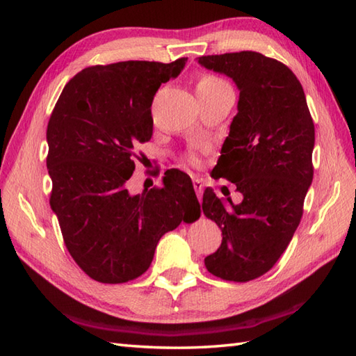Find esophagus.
<instances>
[{
	"instance_id": "esophagus-1",
	"label": "esophagus",
	"mask_w": 356,
	"mask_h": 356,
	"mask_svg": "<svg viewBox=\"0 0 356 356\" xmlns=\"http://www.w3.org/2000/svg\"><path fill=\"white\" fill-rule=\"evenodd\" d=\"M193 184H194V190L199 195V200H202V193H203V180L200 177H194L193 179Z\"/></svg>"
}]
</instances>
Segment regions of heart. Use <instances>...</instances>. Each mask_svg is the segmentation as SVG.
<instances>
[{"label":"heart","mask_w":356,"mask_h":356,"mask_svg":"<svg viewBox=\"0 0 356 356\" xmlns=\"http://www.w3.org/2000/svg\"><path fill=\"white\" fill-rule=\"evenodd\" d=\"M220 88H229V86L226 84L223 79H220L218 76H214V74H203V76H200V79L197 81V86H195L197 93H209V92H214V90H220ZM185 159H186V162L193 166L200 165L199 154L193 149L188 151Z\"/></svg>","instance_id":"b5f03b06"}]
</instances>
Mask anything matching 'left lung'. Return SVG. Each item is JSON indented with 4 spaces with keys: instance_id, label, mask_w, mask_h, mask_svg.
I'll return each instance as SVG.
<instances>
[{
    "instance_id": "1",
    "label": "left lung",
    "mask_w": 356,
    "mask_h": 356,
    "mask_svg": "<svg viewBox=\"0 0 356 356\" xmlns=\"http://www.w3.org/2000/svg\"><path fill=\"white\" fill-rule=\"evenodd\" d=\"M199 64L240 90L214 171L243 195L234 205L211 188L203 193V214L222 229V245L205 266L222 280L251 282L278 261L300 225L314 179V120L300 81L277 59L236 51L200 56Z\"/></svg>"
}]
</instances>
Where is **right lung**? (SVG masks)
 <instances>
[{"mask_svg": "<svg viewBox=\"0 0 356 356\" xmlns=\"http://www.w3.org/2000/svg\"><path fill=\"white\" fill-rule=\"evenodd\" d=\"M186 59L87 67L67 82L51 111L50 207L73 260L99 283L140 277L163 234L200 217L191 179L179 170L166 171L161 188L127 190L138 147L153 136L154 95Z\"/></svg>", "mask_w": 356, "mask_h": 356, "instance_id": "add662e5", "label": "right lung"}]
</instances>
